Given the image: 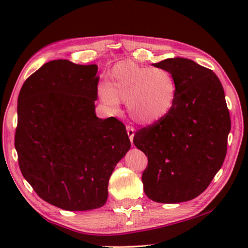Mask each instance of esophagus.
Instances as JSON below:
<instances>
[{
    "label": "esophagus",
    "mask_w": 248,
    "mask_h": 248,
    "mask_svg": "<svg viewBox=\"0 0 248 248\" xmlns=\"http://www.w3.org/2000/svg\"><path fill=\"white\" fill-rule=\"evenodd\" d=\"M127 133H128V136H129L130 141L132 142L133 137H134V129H133V127H131V125H127Z\"/></svg>",
    "instance_id": "34e87169"
}]
</instances>
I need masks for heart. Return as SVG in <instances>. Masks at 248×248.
<instances>
[{"instance_id": "1", "label": "heart", "mask_w": 248, "mask_h": 248, "mask_svg": "<svg viewBox=\"0 0 248 248\" xmlns=\"http://www.w3.org/2000/svg\"><path fill=\"white\" fill-rule=\"evenodd\" d=\"M99 97L109 108L117 109L119 100L127 103L130 117L139 124L162 121L176 102V81L163 68L142 66L132 61H121L112 66L100 85Z\"/></svg>"}]
</instances>
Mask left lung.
<instances>
[{
	"label": "left lung",
	"mask_w": 248,
	"mask_h": 248,
	"mask_svg": "<svg viewBox=\"0 0 248 248\" xmlns=\"http://www.w3.org/2000/svg\"><path fill=\"white\" fill-rule=\"evenodd\" d=\"M153 65L170 71L177 94L164 119L134 133V145L148 156L143 189L155 202H184L202 194L223 164L230 112L213 71L185 58Z\"/></svg>",
	"instance_id": "left-lung-1"
}]
</instances>
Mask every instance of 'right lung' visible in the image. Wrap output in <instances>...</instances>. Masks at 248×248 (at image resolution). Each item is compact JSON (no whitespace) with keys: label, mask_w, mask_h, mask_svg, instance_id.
Masks as SVG:
<instances>
[{"label":"right lung","mask_w":248,"mask_h":248,"mask_svg":"<svg viewBox=\"0 0 248 248\" xmlns=\"http://www.w3.org/2000/svg\"><path fill=\"white\" fill-rule=\"evenodd\" d=\"M97 65L45 63L23 84L15 149L41 199L68 211L103 207L109 178L130 143L124 124L95 114Z\"/></svg>","instance_id":"obj_1"}]
</instances>
